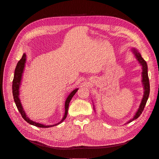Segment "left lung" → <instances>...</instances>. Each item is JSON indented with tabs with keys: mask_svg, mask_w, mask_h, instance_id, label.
I'll use <instances>...</instances> for the list:
<instances>
[{
	"mask_svg": "<svg viewBox=\"0 0 159 159\" xmlns=\"http://www.w3.org/2000/svg\"><path fill=\"white\" fill-rule=\"evenodd\" d=\"M132 50L134 54V55H135L138 61H139V63H140L143 66V72H142L143 80H142V81H143V84L144 85V89H145V92H144L143 98L142 99V102L141 103L140 106H139L138 111L135 113V115H134V117L131 120H130L128 123L133 121V120L137 119L139 116H140L141 114L143 111L144 108H145V105L147 103V102L148 96H149V93H150V84H149V80H148V71H147L148 68H147V62L141 57V54L137 52V50H136L134 48Z\"/></svg>",
	"mask_w": 159,
	"mask_h": 159,
	"instance_id": "left-lung-1",
	"label": "left lung"
}]
</instances>
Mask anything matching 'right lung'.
Instances as JSON below:
<instances>
[{
  "label": "right lung",
  "mask_w": 159,
  "mask_h": 159,
  "mask_svg": "<svg viewBox=\"0 0 159 159\" xmlns=\"http://www.w3.org/2000/svg\"><path fill=\"white\" fill-rule=\"evenodd\" d=\"M26 54H24L22 55V58L18 61L16 68H15V71H14V78H13V81H12V94H13L14 102H15V103H16L17 109H18V111L20 113L22 118L25 119L27 123H28L30 125H34V126H36L38 127H41V128H45V127L48 128V127H53V126H56V125H58V124L61 123V122H63L65 120V119L66 118L67 115H68V107H69V104H70V101H71V98H73V96L75 95V93L77 92V91H78V89H74L68 95V97L67 98V99L66 100V102H65V114H64V116L63 119H61V121L60 122L57 123V124L53 125H43V124L33 121L32 120H30L26 116L25 111L23 110L21 103L20 102V99H19V98H18L19 87H20L21 78L22 75L24 68H25V62H26Z\"/></svg>",
  "instance_id": "add662e5"
}]
</instances>
